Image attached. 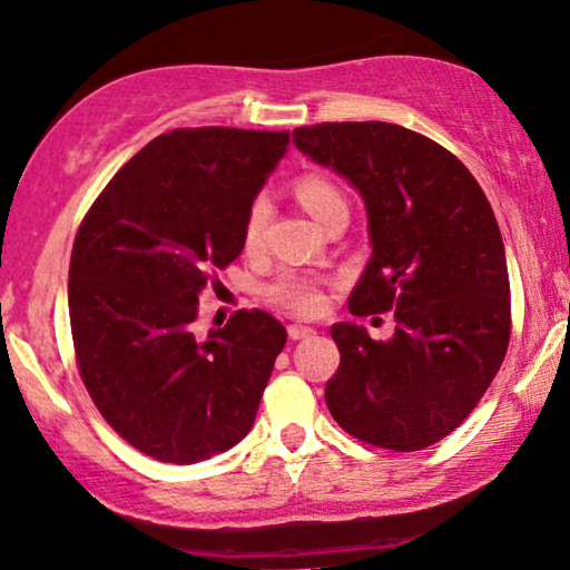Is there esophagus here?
<instances>
[{
	"instance_id": "1",
	"label": "esophagus",
	"mask_w": 570,
	"mask_h": 570,
	"mask_svg": "<svg viewBox=\"0 0 570 570\" xmlns=\"http://www.w3.org/2000/svg\"><path fill=\"white\" fill-rule=\"evenodd\" d=\"M287 335H291V341H301V338H308V335H314V330L306 325H287Z\"/></svg>"
}]
</instances>
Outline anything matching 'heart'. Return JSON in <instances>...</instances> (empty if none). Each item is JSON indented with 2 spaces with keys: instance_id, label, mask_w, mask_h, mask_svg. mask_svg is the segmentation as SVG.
<instances>
[{
  "instance_id": "obj_1",
  "label": "heart",
  "mask_w": 570,
  "mask_h": 570,
  "mask_svg": "<svg viewBox=\"0 0 570 570\" xmlns=\"http://www.w3.org/2000/svg\"><path fill=\"white\" fill-rule=\"evenodd\" d=\"M293 193L301 206L317 219L322 227L330 219H335L338 214H348L346 195L341 193V187L325 174H304L293 185ZM269 219V203L266 200H253L248 214H245L243 224V245L245 250H256L264 240V227ZM264 298L272 306L283 308L287 314H298V317H314L320 314L327 304L325 283L314 274H304L296 269L279 272L272 283L264 285Z\"/></svg>"
}]
</instances>
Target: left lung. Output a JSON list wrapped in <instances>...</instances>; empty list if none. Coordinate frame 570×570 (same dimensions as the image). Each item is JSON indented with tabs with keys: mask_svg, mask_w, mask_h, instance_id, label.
<instances>
[{
	"mask_svg": "<svg viewBox=\"0 0 570 570\" xmlns=\"http://www.w3.org/2000/svg\"><path fill=\"white\" fill-rule=\"evenodd\" d=\"M301 153L362 193L372 256L348 298L354 317L393 312L391 341L338 322L330 414L364 444L417 452L454 431L510 346L508 258L487 195L446 147L385 121L293 131Z\"/></svg>",
	"mask_w": 570,
	"mask_h": 570,
	"instance_id": "left-lung-1",
	"label": "left lung"
}]
</instances>
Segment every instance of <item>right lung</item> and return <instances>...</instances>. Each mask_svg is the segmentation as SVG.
<instances>
[{
    "label": "right lung",
    "instance_id": "obj_1",
    "mask_svg": "<svg viewBox=\"0 0 570 570\" xmlns=\"http://www.w3.org/2000/svg\"><path fill=\"white\" fill-rule=\"evenodd\" d=\"M287 131L198 126L147 142L76 232L68 314L76 364L108 425L139 452L193 465L256 420L287 333L240 308L198 341L203 293L240 256L243 224Z\"/></svg>",
    "mask_w": 570,
    "mask_h": 570
}]
</instances>
